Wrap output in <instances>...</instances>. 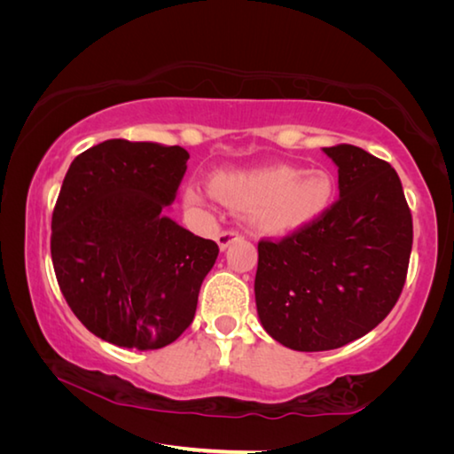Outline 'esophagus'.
Returning <instances> with one entry per match:
<instances>
[{"label":"esophagus","instance_id":"esophagus-1","mask_svg":"<svg viewBox=\"0 0 454 454\" xmlns=\"http://www.w3.org/2000/svg\"><path fill=\"white\" fill-rule=\"evenodd\" d=\"M240 234L238 232H232V230H228V232H220L218 236H216V242H218V248L224 252L230 244L232 242H236V240H240Z\"/></svg>","mask_w":454,"mask_h":454}]
</instances>
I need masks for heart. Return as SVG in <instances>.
<instances>
[{
	"instance_id": "1",
	"label": "heart",
	"mask_w": 454,
	"mask_h": 454,
	"mask_svg": "<svg viewBox=\"0 0 454 454\" xmlns=\"http://www.w3.org/2000/svg\"><path fill=\"white\" fill-rule=\"evenodd\" d=\"M333 174L322 168L301 170L272 164L250 170H218L210 176V192L230 208L244 210L248 224L264 234H288L306 228L328 212L334 198ZM206 192L198 184L182 188L188 208H204Z\"/></svg>"
}]
</instances>
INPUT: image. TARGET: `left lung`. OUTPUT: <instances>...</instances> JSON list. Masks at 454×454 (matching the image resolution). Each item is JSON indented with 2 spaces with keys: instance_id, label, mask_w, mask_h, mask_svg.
Listing matches in <instances>:
<instances>
[{
  "instance_id": "obj_1",
  "label": "left lung",
  "mask_w": 454,
  "mask_h": 454,
  "mask_svg": "<svg viewBox=\"0 0 454 454\" xmlns=\"http://www.w3.org/2000/svg\"><path fill=\"white\" fill-rule=\"evenodd\" d=\"M340 198L314 224L258 244L256 310L274 340L301 352L371 333L401 296L412 216L395 168L350 144L322 148Z\"/></svg>"
}]
</instances>
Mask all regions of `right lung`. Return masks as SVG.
Masks as SVG:
<instances>
[{
    "mask_svg": "<svg viewBox=\"0 0 454 454\" xmlns=\"http://www.w3.org/2000/svg\"><path fill=\"white\" fill-rule=\"evenodd\" d=\"M190 153L106 140L74 160L51 216V262L72 312L124 348L172 344L194 320L218 244L168 216Z\"/></svg>",
    "mask_w": 454,
    "mask_h": 454,
    "instance_id": "right-lung-1",
    "label": "right lung"
}]
</instances>
